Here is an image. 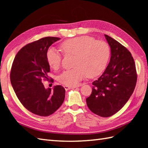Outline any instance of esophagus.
Returning a JSON list of instances; mask_svg holds the SVG:
<instances>
[{
	"label": "esophagus",
	"instance_id": "34e87169",
	"mask_svg": "<svg viewBox=\"0 0 148 148\" xmlns=\"http://www.w3.org/2000/svg\"><path fill=\"white\" fill-rule=\"evenodd\" d=\"M79 86H64V88L67 90H69V89H71V88H77L79 87Z\"/></svg>",
	"mask_w": 148,
	"mask_h": 148
}]
</instances>
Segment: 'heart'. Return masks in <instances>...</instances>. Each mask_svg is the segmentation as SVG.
Listing matches in <instances>:
<instances>
[{"label": "heart", "mask_w": 148, "mask_h": 148, "mask_svg": "<svg viewBox=\"0 0 148 148\" xmlns=\"http://www.w3.org/2000/svg\"><path fill=\"white\" fill-rule=\"evenodd\" d=\"M60 48L65 55H75V67L63 72L58 77L60 83L69 86H77L87 76L95 77L103 73L111 55L108 43L87 36L66 40L61 44ZM46 59L52 69L58 70L60 67L62 56L55 48L47 51Z\"/></svg>", "instance_id": "1"}]
</instances>
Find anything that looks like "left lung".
Instances as JSON below:
<instances>
[{"mask_svg":"<svg viewBox=\"0 0 148 148\" xmlns=\"http://www.w3.org/2000/svg\"><path fill=\"white\" fill-rule=\"evenodd\" d=\"M104 36L111 48V58L102 76L92 83V94L86 100L91 111L106 118L114 114L127 102L137 76L130 52L117 40Z\"/></svg>","mask_w":148,"mask_h":148,"instance_id":"1","label":"left lung"}]
</instances>
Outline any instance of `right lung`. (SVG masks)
Returning a JSON list of instances; mask_svg holds the SVG:
<instances>
[{
	"label": "right lung",
	"instance_id": "1",
	"mask_svg": "<svg viewBox=\"0 0 148 148\" xmlns=\"http://www.w3.org/2000/svg\"><path fill=\"white\" fill-rule=\"evenodd\" d=\"M60 39L46 37L28 44L18 52L12 63L10 79L16 95L25 108L37 115L52 114L65 99V90L62 86L46 89L42 83V80H49L47 51Z\"/></svg>",
	"mask_w": 148,
	"mask_h": 148
}]
</instances>
